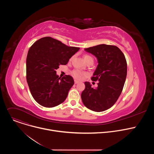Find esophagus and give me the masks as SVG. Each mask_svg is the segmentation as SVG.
<instances>
[{
    "label": "esophagus",
    "instance_id": "1",
    "mask_svg": "<svg viewBox=\"0 0 154 154\" xmlns=\"http://www.w3.org/2000/svg\"><path fill=\"white\" fill-rule=\"evenodd\" d=\"M74 82H75V84H77V83H79V81H77V80H74Z\"/></svg>",
    "mask_w": 154,
    "mask_h": 154
}]
</instances>
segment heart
Instances as JSON below:
<instances>
[{
  "label": "heart",
  "mask_w": 154,
  "mask_h": 154,
  "mask_svg": "<svg viewBox=\"0 0 154 154\" xmlns=\"http://www.w3.org/2000/svg\"><path fill=\"white\" fill-rule=\"evenodd\" d=\"M83 59L86 63L90 60H93L92 57L88 55H85L83 57ZM72 75L77 79H81L83 77L84 74L79 70H74L72 71Z\"/></svg>",
  "instance_id": "obj_1"
}]
</instances>
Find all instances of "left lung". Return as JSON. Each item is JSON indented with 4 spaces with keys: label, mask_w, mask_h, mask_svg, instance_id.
<instances>
[{
    "label": "left lung",
    "mask_w": 154,
    "mask_h": 154,
    "mask_svg": "<svg viewBox=\"0 0 154 154\" xmlns=\"http://www.w3.org/2000/svg\"><path fill=\"white\" fill-rule=\"evenodd\" d=\"M95 56L97 66L91 80L99 81L93 88L85 82L81 98L84 105L91 110L100 112L111 108L121 94L127 76V62L124 54L116 46L99 45L85 49Z\"/></svg>",
    "instance_id": "1"
}]
</instances>
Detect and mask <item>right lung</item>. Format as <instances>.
<instances>
[{
	"instance_id": "add662e5",
	"label": "right lung",
	"mask_w": 154,
	"mask_h": 154,
	"mask_svg": "<svg viewBox=\"0 0 154 154\" xmlns=\"http://www.w3.org/2000/svg\"><path fill=\"white\" fill-rule=\"evenodd\" d=\"M51 37H44L30 47L26 60L27 82L34 99L51 108L63 102L74 84L71 75L61 79L56 69L65 65L79 51Z\"/></svg>"
}]
</instances>
